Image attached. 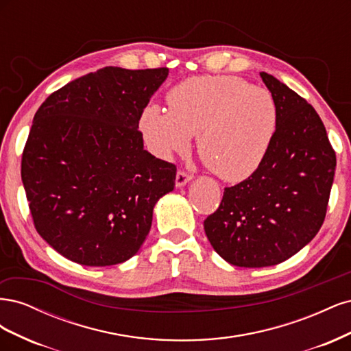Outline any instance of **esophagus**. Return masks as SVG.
<instances>
[{
	"instance_id": "34e87169",
	"label": "esophagus",
	"mask_w": 351,
	"mask_h": 351,
	"mask_svg": "<svg viewBox=\"0 0 351 351\" xmlns=\"http://www.w3.org/2000/svg\"><path fill=\"white\" fill-rule=\"evenodd\" d=\"M190 180H192V176L187 174L186 171H178L177 176H176V186L183 187L190 182Z\"/></svg>"
}]
</instances>
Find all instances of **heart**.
I'll return each instance as SVG.
<instances>
[{"label":"heart","instance_id":"obj_1","mask_svg":"<svg viewBox=\"0 0 351 351\" xmlns=\"http://www.w3.org/2000/svg\"><path fill=\"white\" fill-rule=\"evenodd\" d=\"M168 111L146 107L139 127L149 149L162 158L186 154L197 136V154L212 173L237 183L267 159L280 125L271 90L237 76H197L167 95Z\"/></svg>","mask_w":351,"mask_h":351}]
</instances>
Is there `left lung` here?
Instances as JSON below:
<instances>
[{
	"label": "left lung",
	"instance_id": "obj_1",
	"mask_svg": "<svg viewBox=\"0 0 351 351\" xmlns=\"http://www.w3.org/2000/svg\"><path fill=\"white\" fill-rule=\"evenodd\" d=\"M278 102L280 125L262 167L226 187L205 222L212 247L236 267L263 268L291 258L324 224L337 158L311 104L268 73H261Z\"/></svg>",
	"mask_w": 351,
	"mask_h": 351
}]
</instances>
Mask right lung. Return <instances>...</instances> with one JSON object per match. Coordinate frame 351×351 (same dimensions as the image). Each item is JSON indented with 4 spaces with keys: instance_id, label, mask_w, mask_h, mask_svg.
I'll return each instance as SVG.
<instances>
[{
    "instance_id": "right-lung-1",
    "label": "right lung",
    "mask_w": 351,
    "mask_h": 351,
    "mask_svg": "<svg viewBox=\"0 0 351 351\" xmlns=\"http://www.w3.org/2000/svg\"><path fill=\"white\" fill-rule=\"evenodd\" d=\"M168 69L105 67L51 93L35 114L22 182L39 236L62 256L110 267L137 253L177 168L143 149L139 120Z\"/></svg>"
}]
</instances>
